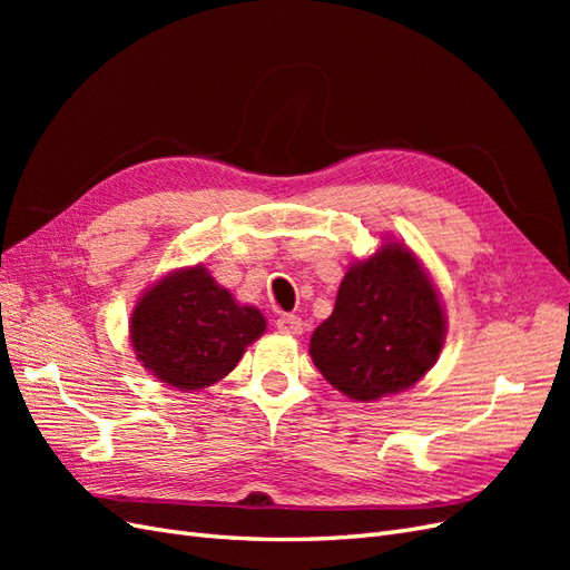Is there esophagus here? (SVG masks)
I'll use <instances>...</instances> for the list:
<instances>
[{"label": "esophagus", "instance_id": "obj_1", "mask_svg": "<svg viewBox=\"0 0 570 570\" xmlns=\"http://www.w3.org/2000/svg\"><path fill=\"white\" fill-rule=\"evenodd\" d=\"M275 325H278V331L285 333V335H302V318L295 316V314H283V316H278V321H275Z\"/></svg>", "mask_w": 570, "mask_h": 570}]
</instances>
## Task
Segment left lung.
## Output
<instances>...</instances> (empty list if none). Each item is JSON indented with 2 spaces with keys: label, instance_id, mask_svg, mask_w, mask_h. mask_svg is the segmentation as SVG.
I'll return each mask as SVG.
<instances>
[{
  "label": "left lung",
  "instance_id": "obj_1",
  "mask_svg": "<svg viewBox=\"0 0 570 570\" xmlns=\"http://www.w3.org/2000/svg\"><path fill=\"white\" fill-rule=\"evenodd\" d=\"M444 344V316L419 258L387 245L354 264L331 318L312 335V358L333 387L373 402L419 383Z\"/></svg>",
  "mask_w": 570,
  "mask_h": 570
}]
</instances>
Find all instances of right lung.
Here are the masks:
<instances>
[{"label":"right lung","instance_id":"obj_1","mask_svg":"<svg viewBox=\"0 0 570 570\" xmlns=\"http://www.w3.org/2000/svg\"><path fill=\"white\" fill-rule=\"evenodd\" d=\"M264 331L262 312L239 306L202 266L159 281L137 302L130 321L137 358L178 390L218 383Z\"/></svg>","mask_w":570,"mask_h":570}]
</instances>
